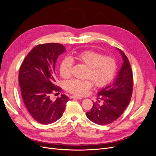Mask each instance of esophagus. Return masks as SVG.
<instances>
[{"instance_id":"1","label":"esophagus","mask_w":156,"mask_h":156,"mask_svg":"<svg viewBox=\"0 0 156 156\" xmlns=\"http://www.w3.org/2000/svg\"><path fill=\"white\" fill-rule=\"evenodd\" d=\"M71 98H74V99H78V100H81V99H83L82 97H80V96H75V95H72L70 96Z\"/></svg>"}]
</instances>
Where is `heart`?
Segmentation results:
<instances>
[{
    "label": "heart",
    "instance_id": "heart-1",
    "mask_svg": "<svg viewBox=\"0 0 156 156\" xmlns=\"http://www.w3.org/2000/svg\"><path fill=\"white\" fill-rule=\"evenodd\" d=\"M74 62L87 66L84 77L88 79H73L66 84V88L75 95L84 96L92 87L106 85L114 77L116 72V60L110 56H103L94 51L87 50L75 53L71 56ZM68 57L64 58L60 64V74L64 79L71 76L73 62Z\"/></svg>",
    "mask_w": 156,
    "mask_h": 156
}]
</instances>
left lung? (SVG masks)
<instances>
[{
  "instance_id": "1",
  "label": "left lung",
  "mask_w": 156,
  "mask_h": 156,
  "mask_svg": "<svg viewBox=\"0 0 156 156\" xmlns=\"http://www.w3.org/2000/svg\"><path fill=\"white\" fill-rule=\"evenodd\" d=\"M119 50L123 64L112 83L98 92V101L94 102L90 111L87 112L88 119L94 123L104 126L115 121L122 115L129 105L133 92V72L126 55Z\"/></svg>"
}]
</instances>
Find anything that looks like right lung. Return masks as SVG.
I'll return each instance as SVG.
<instances>
[{
	"label": "right lung",
	"instance_id": "add662e5",
	"mask_svg": "<svg viewBox=\"0 0 156 156\" xmlns=\"http://www.w3.org/2000/svg\"><path fill=\"white\" fill-rule=\"evenodd\" d=\"M65 51L60 44L37 45L27 55L20 67L19 83L23 102L33 119L42 124L60 119L69 100L62 94L55 100L51 98V94L61 91L55 84V69L56 59Z\"/></svg>",
	"mask_w": 156,
	"mask_h": 156
}]
</instances>
